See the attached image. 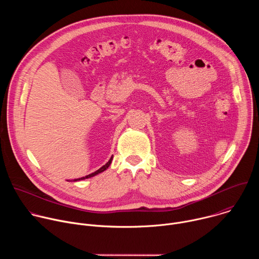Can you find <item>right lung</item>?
<instances>
[{"label": "right lung", "instance_id": "obj_1", "mask_svg": "<svg viewBox=\"0 0 259 259\" xmlns=\"http://www.w3.org/2000/svg\"><path fill=\"white\" fill-rule=\"evenodd\" d=\"M113 158H114V156L110 157V159L108 160V162H107L105 165H103V166H102V167H100L98 170L94 171L93 173H91V174H88V175H86V176H83V177H81V178H76V179H72V180H67V181H79V180H84V179H87V178L93 177V176H95V175H97V174H99V173H101V172L105 171V170H106V169L109 167V165L112 164Z\"/></svg>", "mask_w": 259, "mask_h": 259}]
</instances>
